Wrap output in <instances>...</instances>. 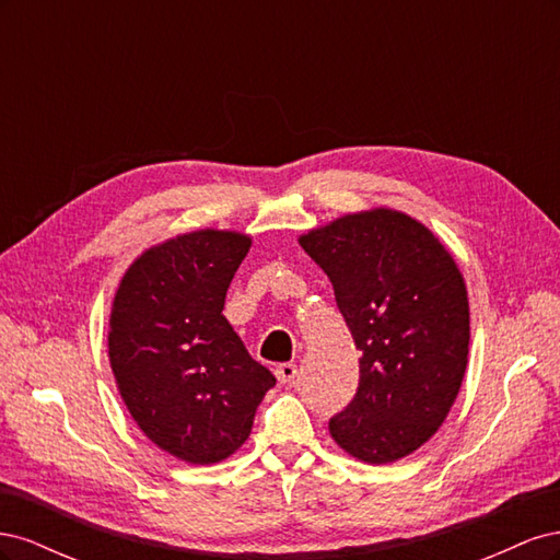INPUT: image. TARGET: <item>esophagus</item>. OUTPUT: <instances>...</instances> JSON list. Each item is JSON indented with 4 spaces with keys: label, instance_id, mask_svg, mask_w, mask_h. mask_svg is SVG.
Returning a JSON list of instances; mask_svg holds the SVG:
<instances>
[{
    "label": "esophagus",
    "instance_id": "esophagus-1",
    "mask_svg": "<svg viewBox=\"0 0 560 560\" xmlns=\"http://www.w3.org/2000/svg\"><path fill=\"white\" fill-rule=\"evenodd\" d=\"M276 378H278V383H282V385L292 383V381L296 378V364H292V362L280 364V366L276 369Z\"/></svg>",
    "mask_w": 560,
    "mask_h": 560
}]
</instances>
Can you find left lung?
<instances>
[{
	"mask_svg": "<svg viewBox=\"0 0 560 560\" xmlns=\"http://www.w3.org/2000/svg\"><path fill=\"white\" fill-rule=\"evenodd\" d=\"M299 245L334 284L362 350L334 442L369 465L395 463L439 430L463 385L469 301L460 268L413 217L376 208L303 233Z\"/></svg>",
	"mask_w": 560,
	"mask_h": 560,
	"instance_id": "left-lung-1",
	"label": "left lung"
}]
</instances>
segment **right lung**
Wrapping results in <instances>:
<instances>
[{
    "instance_id": "right-lung-1",
    "label": "right lung",
    "mask_w": 560,
    "mask_h": 560,
    "mask_svg": "<svg viewBox=\"0 0 560 560\" xmlns=\"http://www.w3.org/2000/svg\"><path fill=\"white\" fill-rule=\"evenodd\" d=\"M252 238L200 229L130 264L109 315V364L132 420L165 453L212 465L238 451L276 376L222 315Z\"/></svg>"
}]
</instances>
